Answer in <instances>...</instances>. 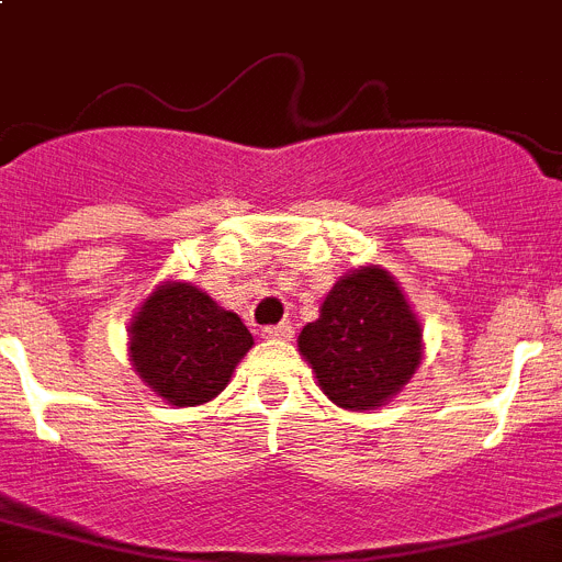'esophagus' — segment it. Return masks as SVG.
Returning <instances> with one entry per match:
<instances>
[{"label": "esophagus", "instance_id": "obj_1", "mask_svg": "<svg viewBox=\"0 0 562 562\" xmlns=\"http://www.w3.org/2000/svg\"><path fill=\"white\" fill-rule=\"evenodd\" d=\"M291 325L288 322H280V325H269V327H262V336L266 338H291Z\"/></svg>", "mask_w": 562, "mask_h": 562}]
</instances>
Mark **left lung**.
I'll list each match as a JSON object with an SVG mask.
<instances>
[{"label":"left lung","mask_w":562,"mask_h":562,"mask_svg":"<svg viewBox=\"0 0 562 562\" xmlns=\"http://www.w3.org/2000/svg\"><path fill=\"white\" fill-rule=\"evenodd\" d=\"M423 333L397 282L367 266L333 285L316 322L300 333V352L322 392L341 408L383 406L414 375Z\"/></svg>","instance_id":"8db88e82"}]
</instances>
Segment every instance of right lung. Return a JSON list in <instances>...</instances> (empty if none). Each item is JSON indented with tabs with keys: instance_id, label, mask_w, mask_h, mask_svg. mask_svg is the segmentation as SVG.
<instances>
[{
	"instance_id": "1",
	"label": "right lung",
	"mask_w": 562,
	"mask_h": 562,
	"mask_svg": "<svg viewBox=\"0 0 562 562\" xmlns=\"http://www.w3.org/2000/svg\"><path fill=\"white\" fill-rule=\"evenodd\" d=\"M251 344L240 316L190 282L156 288L131 325L136 372L173 406H199L224 392Z\"/></svg>"
}]
</instances>
